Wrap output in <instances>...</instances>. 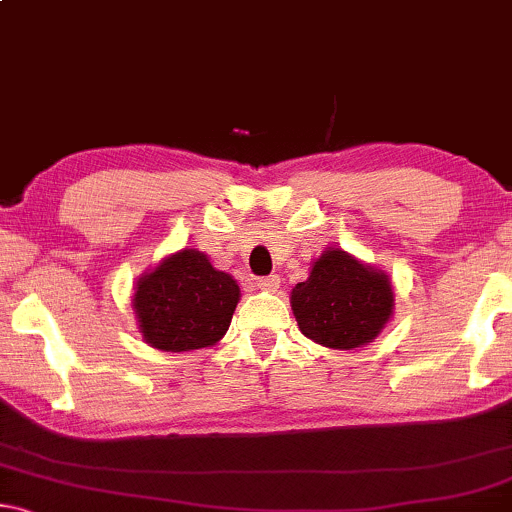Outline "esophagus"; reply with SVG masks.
Listing matches in <instances>:
<instances>
[{"instance_id":"obj_1","label":"esophagus","mask_w":512,"mask_h":512,"mask_svg":"<svg viewBox=\"0 0 512 512\" xmlns=\"http://www.w3.org/2000/svg\"><path fill=\"white\" fill-rule=\"evenodd\" d=\"M278 285H281V278L278 276H267V278H260V281H257V288L264 292H276Z\"/></svg>"}]
</instances>
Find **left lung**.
Segmentation results:
<instances>
[{
    "instance_id": "1",
    "label": "left lung",
    "mask_w": 512,
    "mask_h": 512,
    "mask_svg": "<svg viewBox=\"0 0 512 512\" xmlns=\"http://www.w3.org/2000/svg\"><path fill=\"white\" fill-rule=\"evenodd\" d=\"M393 302L391 278L339 248L325 250L290 295L302 335L339 351L370 344L393 316Z\"/></svg>"
}]
</instances>
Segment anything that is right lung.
I'll use <instances>...</instances> for the list:
<instances>
[{
    "instance_id": "1",
    "label": "right lung",
    "mask_w": 512,
    "mask_h": 512,
    "mask_svg": "<svg viewBox=\"0 0 512 512\" xmlns=\"http://www.w3.org/2000/svg\"><path fill=\"white\" fill-rule=\"evenodd\" d=\"M238 297L234 278L217 271L203 252L185 248L138 278L133 311L149 346L180 353L220 342Z\"/></svg>"
}]
</instances>
